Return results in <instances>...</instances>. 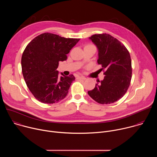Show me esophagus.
Segmentation results:
<instances>
[{"mask_svg": "<svg viewBox=\"0 0 157 157\" xmlns=\"http://www.w3.org/2000/svg\"><path fill=\"white\" fill-rule=\"evenodd\" d=\"M77 79H83V80H85L86 79V78L84 76H78L77 77Z\"/></svg>", "mask_w": 157, "mask_h": 157, "instance_id": "1", "label": "esophagus"}]
</instances>
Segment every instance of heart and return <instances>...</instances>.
I'll list each match as a JSON object with an SVG mask.
<instances>
[{
    "label": "heart",
    "mask_w": 157,
    "mask_h": 157,
    "mask_svg": "<svg viewBox=\"0 0 157 157\" xmlns=\"http://www.w3.org/2000/svg\"><path fill=\"white\" fill-rule=\"evenodd\" d=\"M87 46H91V47H94V45H93V44H87Z\"/></svg>",
    "instance_id": "b5f03b06"
}]
</instances>
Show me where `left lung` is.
Masks as SVG:
<instances>
[{"label":"left lung","mask_w":157,"mask_h":157,"mask_svg":"<svg viewBox=\"0 0 157 157\" xmlns=\"http://www.w3.org/2000/svg\"><path fill=\"white\" fill-rule=\"evenodd\" d=\"M89 39L98 48V63L102 66L101 70L105 76L87 93L99 104L114 103L125 95L130 84L132 70L130 53L124 44L109 34H95Z\"/></svg>","instance_id":"left-lung-1"}]
</instances>
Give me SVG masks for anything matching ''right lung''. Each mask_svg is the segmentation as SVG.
<instances>
[{
  "mask_svg": "<svg viewBox=\"0 0 157 157\" xmlns=\"http://www.w3.org/2000/svg\"><path fill=\"white\" fill-rule=\"evenodd\" d=\"M79 40L44 33L27 44L21 59L22 74L30 91L40 102L53 104L68 94L75 77L63 73L59 77L56 69Z\"/></svg>",
  "mask_w": 157,
  "mask_h": 157,
  "instance_id": "1",
  "label": "right lung"
}]
</instances>
